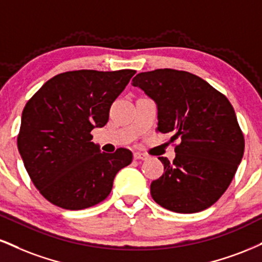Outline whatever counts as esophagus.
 <instances>
[{
	"label": "esophagus",
	"instance_id": "obj_1",
	"mask_svg": "<svg viewBox=\"0 0 262 262\" xmlns=\"http://www.w3.org/2000/svg\"><path fill=\"white\" fill-rule=\"evenodd\" d=\"M147 155L143 152H134V160H146Z\"/></svg>",
	"mask_w": 262,
	"mask_h": 262
}]
</instances>
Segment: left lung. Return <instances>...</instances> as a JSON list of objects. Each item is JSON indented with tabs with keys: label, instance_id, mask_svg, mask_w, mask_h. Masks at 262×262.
Wrapping results in <instances>:
<instances>
[{
	"label": "left lung",
	"instance_id": "1",
	"mask_svg": "<svg viewBox=\"0 0 262 262\" xmlns=\"http://www.w3.org/2000/svg\"><path fill=\"white\" fill-rule=\"evenodd\" d=\"M132 84L155 101L157 130L181 140L173 162L159 157L165 172L151 183L152 199L178 213L210 207L229 187L244 154V135L231 102L184 71L144 72Z\"/></svg>",
	"mask_w": 262,
	"mask_h": 262
}]
</instances>
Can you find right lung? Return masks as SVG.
Masks as SVG:
<instances>
[{"label": "right lung", "mask_w": 262, "mask_h": 262, "mask_svg": "<svg viewBox=\"0 0 262 262\" xmlns=\"http://www.w3.org/2000/svg\"><path fill=\"white\" fill-rule=\"evenodd\" d=\"M134 74L133 69L66 72L27 102L18 150L31 182L51 204L83 210L101 203L119 169L132 162L128 149L101 152L91 130L106 124L113 101Z\"/></svg>", "instance_id": "obj_1"}]
</instances>
